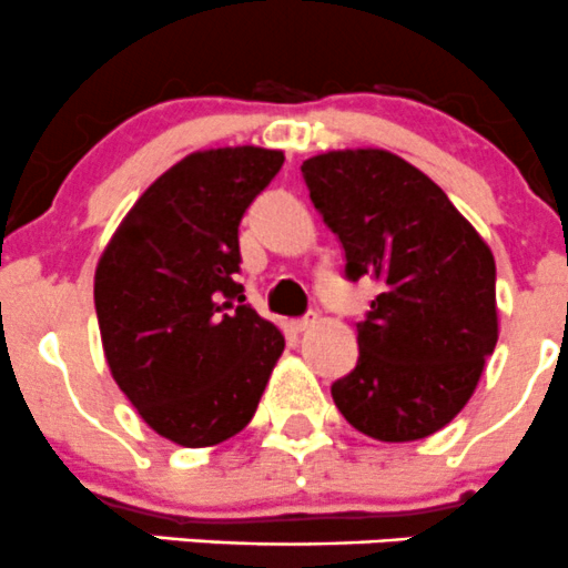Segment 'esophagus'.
Wrapping results in <instances>:
<instances>
[{
  "mask_svg": "<svg viewBox=\"0 0 568 568\" xmlns=\"http://www.w3.org/2000/svg\"><path fill=\"white\" fill-rule=\"evenodd\" d=\"M316 318H318L316 313H305V316H302V318L291 321V326H294V332H307L313 324H316Z\"/></svg>",
  "mask_w": 568,
  "mask_h": 568,
  "instance_id": "34e87169",
  "label": "esophagus"
}]
</instances>
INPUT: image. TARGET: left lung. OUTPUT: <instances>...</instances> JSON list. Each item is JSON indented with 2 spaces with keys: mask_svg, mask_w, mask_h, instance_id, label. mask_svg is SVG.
<instances>
[{
  "mask_svg": "<svg viewBox=\"0 0 568 568\" xmlns=\"http://www.w3.org/2000/svg\"><path fill=\"white\" fill-rule=\"evenodd\" d=\"M302 175L341 239L346 280L379 285L357 324V365L332 385L335 406L382 443L439 432L464 409L495 352L491 250L448 194L395 153H321Z\"/></svg>",
  "mask_w": 568,
  "mask_h": 568,
  "instance_id": "left-lung-1",
  "label": "left lung"
}]
</instances>
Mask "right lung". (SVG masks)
<instances>
[{
    "label": "right lung",
    "mask_w": 568,
    "mask_h": 568,
    "mask_svg": "<svg viewBox=\"0 0 568 568\" xmlns=\"http://www.w3.org/2000/svg\"><path fill=\"white\" fill-rule=\"evenodd\" d=\"M283 159L252 145L192 153L145 189L95 268L109 371L142 420L183 448L242 432L285 348L236 283L239 225Z\"/></svg>",
    "instance_id": "obj_1"
}]
</instances>
